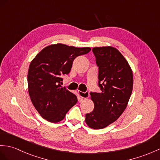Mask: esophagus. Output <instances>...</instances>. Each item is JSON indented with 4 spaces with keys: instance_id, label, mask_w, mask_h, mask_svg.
Returning a JSON list of instances; mask_svg holds the SVG:
<instances>
[{
    "instance_id": "obj_1",
    "label": "esophagus",
    "mask_w": 160,
    "mask_h": 160,
    "mask_svg": "<svg viewBox=\"0 0 160 160\" xmlns=\"http://www.w3.org/2000/svg\"><path fill=\"white\" fill-rule=\"evenodd\" d=\"M78 93H79V95L81 97V99H84V98H88L89 97V92H82L81 91H78Z\"/></svg>"
}]
</instances>
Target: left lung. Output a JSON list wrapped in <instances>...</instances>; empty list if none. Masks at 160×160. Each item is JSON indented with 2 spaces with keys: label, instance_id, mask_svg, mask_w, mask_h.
<instances>
[{
  "label": "left lung",
  "instance_id": "left-lung-1",
  "mask_svg": "<svg viewBox=\"0 0 160 160\" xmlns=\"http://www.w3.org/2000/svg\"><path fill=\"white\" fill-rule=\"evenodd\" d=\"M98 67L101 92H90L94 108L85 115V122L93 129H102L118 119L126 109L133 88V75L128 62L112 47L93 48Z\"/></svg>",
  "mask_w": 160,
  "mask_h": 160
}]
</instances>
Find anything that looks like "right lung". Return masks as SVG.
<instances>
[{
    "mask_svg": "<svg viewBox=\"0 0 160 160\" xmlns=\"http://www.w3.org/2000/svg\"><path fill=\"white\" fill-rule=\"evenodd\" d=\"M90 50L89 48L52 45L42 49L31 62L28 73V93L42 118L49 122H59L77 103V96L60 85L62 76L68 75L77 56L87 54Z\"/></svg>",
    "mask_w": 160,
    "mask_h": 160,
    "instance_id": "1",
    "label": "right lung"
}]
</instances>
